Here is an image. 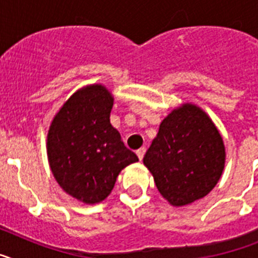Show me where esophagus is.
<instances>
[{
  "instance_id": "34e87169",
  "label": "esophagus",
  "mask_w": 258,
  "mask_h": 258,
  "mask_svg": "<svg viewBox=\"0 0 258 258\" xmlns=\"http://www.w3.org/2000/svg\"><path fill=\"white\" fill-rule=\"evenodd\" d=\"M145 152H146V147H141L140 150H137V156L140 160H142L143 156H145Z\"/></svg>"
}]
</instances>
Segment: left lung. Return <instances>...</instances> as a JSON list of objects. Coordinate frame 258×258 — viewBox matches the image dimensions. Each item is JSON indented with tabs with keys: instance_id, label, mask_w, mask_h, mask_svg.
I'll return each instance as SVG.
<instances>
[{
	"instance_id": "left-lung-1",
	"label": "left lung",
	"mask_w": 258,
	"mask_h": 258,
	"mask_svg": "<svg viewBox=\"0 0 258 258\" xmlns=\"http://www.w3.org/2000/svg\"><path fill=\"white\" fill-rule=\"evenodd\" d=\"M225 146L216 125L191 103L173 109L143 157L159 192L174 207L208 195L225 166Z\"/></svg>"
}]
</instances>
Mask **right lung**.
Instances as JSON below:
<instances>
[{"instance_id":"right-lung-1","label":"right lung","mask_w":258,"mask_h":258,"mask_svg":"<svg viewBox=\"0 0 258 258\" xmlns=\"http://www.w3.org/2000/svg\"><path fill=\"white\" fill-rule=\"evenodd\" d=\"M112 106L103 85L85 86L61 106L47 133V159L56 182L86 204L106 199L118 173L138 161L109 122Z\"/></svg>"}]
</instances>
